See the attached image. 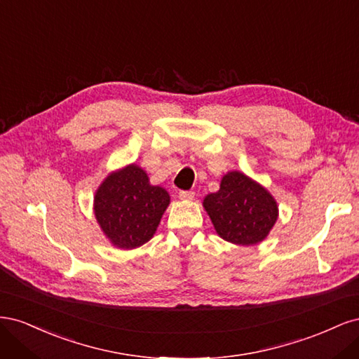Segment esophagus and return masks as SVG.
<instances>
[{
    "mask_svg": "<svg viewBox=\"0 0 359 359\" xmlns=\"http://www.w3.org/2000/svg\"><path fill=\"white\" fill-rule=\"evenodd\" d=\"M178 196L182 201H193L194 199V191H191V190H181Z\"/></svg>",
    "mask_w": 359,
    "mask_h": 359,
    "instance_id": "34e87169",
    "label": "esophagus"
}]
</instances>
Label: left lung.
Instances as JSON below:
<instances>
[{
	"label": "left lung",
	"mask_w": 359,
	"mask_h": 359,
	"mask_svg": "<svg viewBox=\"0 0 359 359\" xmlns=\"http://www.w3.org/2000/svg\"><path fill=\"white\" fill-rule=\"evenodd\" d=\"M215 232L236 245L262 243L277 222L278 206L271 193L243 172H227L220 190L203 199Z\"/></svg>",
	"instance_id": "8db88e82"
}]
</instances>
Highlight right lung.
Segmentation results:
<instances>
[{
    "label": "right lung",
    "mask_w": 359,
    "mask_h": 359,
    "mask_svg": "<svg viewBox=\"0 0 359 359\" xmlns=\"http://www.w3.org/2000/svg\"><path fill=\"white\" fill-rule=\"evenodd\" d=\"M169 202V193L151 186L142 168L128 165L107 175L97 189L94 214L107 240L132 250L153 238Z\"/></svg>",
    "instance_id": "add662e5"
}]
</instances>
